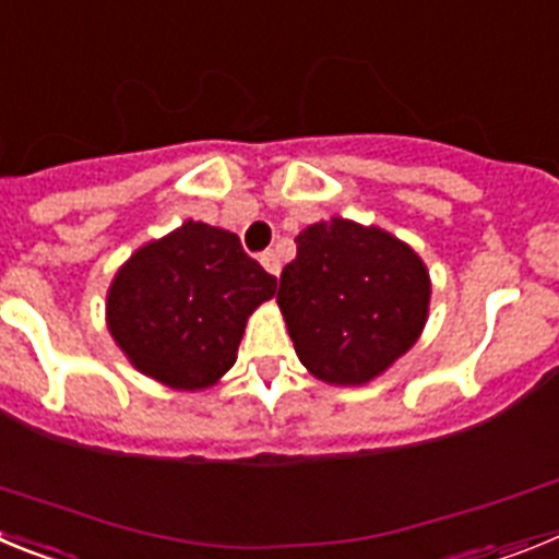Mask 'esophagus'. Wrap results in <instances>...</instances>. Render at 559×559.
<instances>
[{
  "label": "esophagus",
  "mask_w": 559,
  "mask_h": 559,
  "mask_svg": "<svg viewBox=\"0 0 559 559\" xmlns=\"http://www.w3.org/2000/svg\"><path fill=\"white\" fill-rule=\"evenodd\" d=\"M260 263H263V269L269 271V274L280 276V269H283V265H280V257H276L274 251H263V254H260Z\"/></svg>",
  "instance_id": "34e87169"
}]
</instances>
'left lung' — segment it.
<instances>
[{
	"mask_svg": "<svg viewBox=\"0 0 559 559\" xmlns=\"http://www.w3.org/2000/svg\"><path fill=\"white\" fill-rule=\"evenodd\" d=\"M276 305L313 378L367 386L426 330L431 276L423 257L392 231L330 218L296 235Z\"/></svg>",
	"mask_w": 559,
	"mask_h": 559,
	"instance_id": "1",
	"label": "left lung"
}]
</instances>
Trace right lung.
Masks as SVG:
<instances>
[{
    "label": "right lung",
    "mask_w": 559,
    "mask_h": 559,
    "mask_svg": "<svg viewBox=\"0 0 559 559\" xmlns=\"http://www.w3.org/2000/svg\"><path fill=\"white\" fill-rule=\"evenodd\" d=\"M276 294L235 231L185 221L117 269L106 328L136 372L176 392L215 386L237 360L246 322Z\"/></svg>",
    "instance_id": "1"
}]
</instances>
